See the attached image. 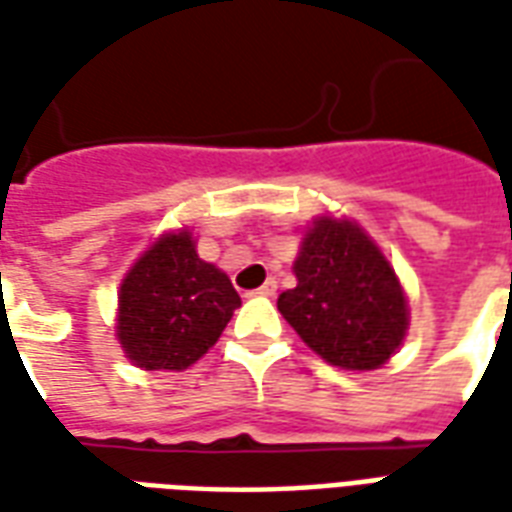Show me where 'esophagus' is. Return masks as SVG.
I'll return each instance as SVG.
<instances>
[{
  "label": "esophagus",
  "instance_id": "esophagus-1",
  "mask_svg": "<svg viewBox=\"0 0 512 512\" xmlns=\"http://www.w3.org/2000/svg\"><path fill=\"white\" fill-rule=\"evenodd\" d=\"M255 293L257 296H274V293H277V279H266V282H263V285H260Z\"/></svg>",
  "mask_w": 512,
  "mask_h": 512
}]
</instances>
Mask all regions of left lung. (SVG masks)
I'll return each instance as SVG.
<instances>
[{
	"label": "left lung",
	"instance_id": "left-lung-1",
	"mask_svg": "<svg viewBox=\"0 0 512 512\" xmlns=\"http://www.w3.org/2000/svg\"><path fill=\"white\" fill-rule=\"evenodd\" d=\"M296 288L277 307L312 351L345 370H376L408 329L406 296L356 224L321 219L301 241Z\"/></svg>",
	"mask_w": 512,
	"mask_h": 512
}]
</instances>
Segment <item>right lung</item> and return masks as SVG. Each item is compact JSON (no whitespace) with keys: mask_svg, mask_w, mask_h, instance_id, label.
<instances>
[{"mask_svg":"<svg viewBox=\"0 0 512 512\" xmlns=\"http://www.w3.org/2000/svg\"><path fill=\"white\" fill-rule=\"evenodd\" d=\"M241 304L224 271L194 252L191 235H164L139 257L120 288L117 337L136 367L194 365Z\"/></svg>","mask_w":512,"mask_h":512,"instance_id":"obj_1","label":"right lung"}]
</instances>
